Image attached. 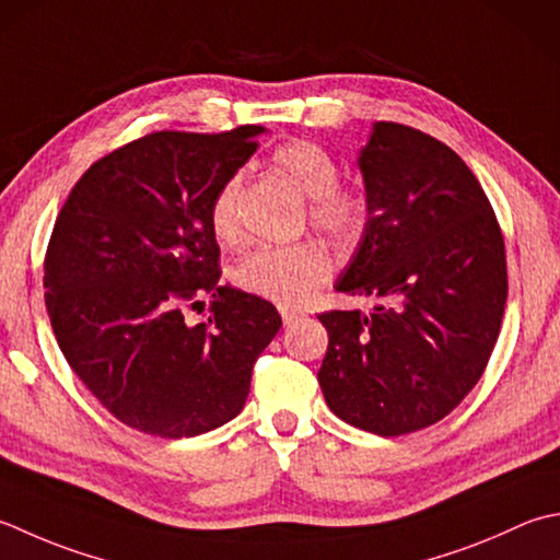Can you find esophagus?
I'll return each mask as SVG.
<instances>
[{
    "instance_id": "34e87169",
    "label": "esophagus",
    "mask_w": 560,
    "mask_h": 560,
    "mask_svg": "<svg viewBox=\"0 0 560 560\" xmlns=\"http://www.w3.org/2000/svg\"><path fill=\"white\" fill-rule=\"evenodd\" d=\"M281 317H283V325H293L299 317H303L301 311H291V308H281Z\"/></svg>"
}]
</instances>
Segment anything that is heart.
<instances>
[{"label": "heart", "mask_w": 560, "mask_h": 560, "mask_svg": "<svg viewBox=\"0 0 560 560\" xmlns=\"http://www.w3.org/2000/svg\"><path fill=\"white\" fill-rule=\"evenodd\" d=\"M271 167L308 199V221L337 243H354L369 221V199L357 186L339 182L337 162L308 140H291L271 152ZM240 182H225L211 201L208 221L218 243L237 245L243 228L237 218ZM332 261L313 243L269 245L249 252L233 267V281L259 299L301 305L330 279Z\"/></svg>", "instance_id": "heart-1"}]
</instances>
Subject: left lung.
<instances>
[{
    "mask_svg": "<svg viewBox=\"0 0 560 560\" xmlns=\"http://www.w3.org/2000/svg\"><path fill=\"white\" fill-rule=\"evenodd\" d=\"M357 164L369 221L335 289L376 305L317 315L330 337L317 381L339 420L398 436L446 418L483 376L505 240L476 174L422 130L378 120Z\"/></svg>",
    "mask_w": 560,
    "mask_h": 560,
    "instance_id": "obj_1",
    "label": "left lung"
}]
</instances>
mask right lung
I'll return each mask as SVG.
<instances>
[{"label":"right lung","mask_w":560,"mask_h":560,"mask_svg":"<svg viewBox=\"0 0 560 560\" xmlns=\"http://www.w3.org/2000/svg\"><path fill=\"white\" fill-rule=\"evenodd\" d=\"M261 133L138 138L94 162L55 221L43 261L55 339L92 396L138 432L182 440L237 418L279 332L269 301L218 283L208 221ZM203 294L212 315L189 326L183 311Z\"/></svg>","instance_id":"right-lung-1"}]
</instances>
